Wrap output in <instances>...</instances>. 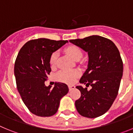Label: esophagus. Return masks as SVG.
I'll return each instance as SVG.
<instances>
[{
    "label": "esophagus",
    "instance_id": "1",
    "mask_svg": "<svg viewBox=\"0 0 133 133\" xmlns=\"http://www.w3.org/2000/svg\"><path fill=\"white\" fill-rule=\"evenodd\" d=\"M69 90H73V89H75V86L74 85H69Z\"/></svg>",
    "mask_w": 133,
    "mask_h": 133
}]
</instances>
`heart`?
Here are the masks:
<instances>
[{"mask_svg":"<svg viewBox=\"0 0 133 133\" xmlns=\"http://www.w3.org/2000/svg\"><path fill=\"white\" fill-rule=\"evenodd\" d=\"M66 53L70 56L73 60H76L78 58H81L82 52L77 46H70L65 49ZM58 56L57 52H54L51 55L50 58V64L51 66L55 65ZM80 72L78 70H63L58 72L56 75V78L58 81L63 83L71 84L75 81L76 78L78 77Z\"/></svg>","mask_w":133,"mask_h":133,"instance_id":"b5f03b06","label":"heart"}]
</instances>
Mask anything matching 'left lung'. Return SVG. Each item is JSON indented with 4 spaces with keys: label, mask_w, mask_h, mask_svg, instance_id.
<instances>
[{
    "label": "left lung",
    "mask_w": 133,
    "mask_h": 133,
    "mask_svg": "<svg viewBox=\"0 0 133 133\" xmlns=\"http://www.w3.org/2000/svg\"><path fill=\"white\" fill-rule=\"evenodd\" d=\"M69 42L88 53L87 69L80 83L92 87L90 90L76 87L81 92V98L75 101L76 109L83 117H100L109 110L118 95L123 72L119 51L113 42L98 35Z\"/></svg>",
    "instance_id": "obj_1"
}]
</instances>
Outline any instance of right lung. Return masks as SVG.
<instances>
[{
    "instance_id": "right-lung-1",
    "label": "right lung",
    "mask_w": 133,
    "mask_h": 133,
    "mask_svg": "<svg viewBox=\"0 0 133 133\" xmlns=\"http://www.w3.org/2000/svg\"><path fill=\"white\" fill-rule=\"evenodd\" d=\"M66 43L44 38L32 40L24 44L17 55L14 69L16 87L26 107L35 115H55L61 99L69 92L64 83H56L53 88L44 84L51 71L50 56Z\"/></svg>"
}]
</instances>
